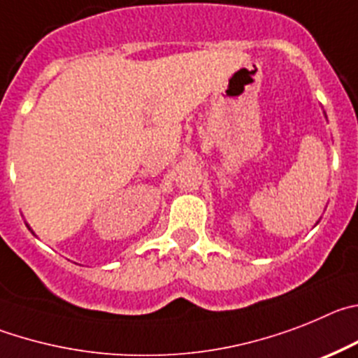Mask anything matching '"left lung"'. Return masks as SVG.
<instances>
[{
	"mask_svg": "<svg viewBox=\"0 0 358 358\" xmlns=\"http://www.w3.org/2000/svg\"><path fill=\"white\" fill-rule=\"evenodd\" d=\"M324 115H327V114H324Z\"/></svg>",
	"mask_w": 358,
	"mask_h": 358,
	"instance_id": "1",
	"label": "left lung"
}]
</instances>
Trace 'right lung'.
Masks as SVG:
<instances>
[{"label":"right lung","mask_w":358,"mask_h":358,"mask_svg":"<svg viewBox=\"0 0 358 358\" xmlns=\"http://www.w3.org/2000/svg\"><path fill=\"white\" fill-rule=\"evenodd\" d=\"M27 227H28V224H27ZM28 228H30V227H28ZM30 230H31V228H30ZM31 234H34V230H31Z\"/></svg>","instance_id":"right-lung-1"}]
</instances>
